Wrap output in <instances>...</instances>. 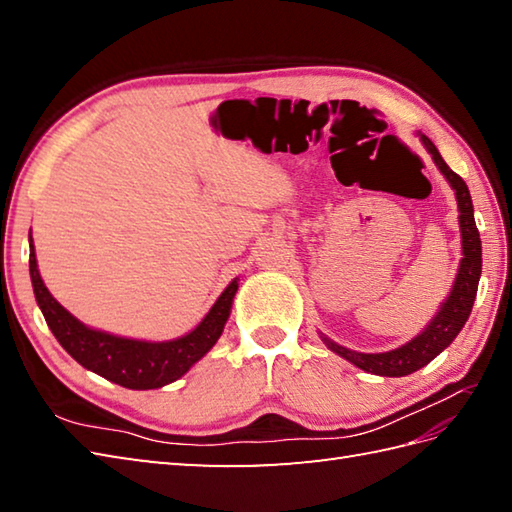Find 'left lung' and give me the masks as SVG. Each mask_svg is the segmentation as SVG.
Wrapping results in <instances>:
<instances>
[{"mask_svg": "<svg viewBox=\"0 0 512 512\" xmlns=\"http://www.w3.org/2000/svg\"><path fill=\"white\" fill-rule=\"evenodd\" d=\"M424 147L429 149V154L436 160L438 169L444 173V178L451 182L455 189V198H458V209H460V231H462V262L458 277H455V284L449 299L444 301V306L436 314L427 330L418 334L416 339L409 341L407 345L398 347V350H391L385 354H361L352 352L343 345H336L330 339H323L325 345L330 347L332 352L343 356L345 361L354 363L356 367L365 369L369 374L376 376H407L411 372H418L420 367L431 363L444 347H449L455 336L460 334L464 328L466 319L473 310V301L477 295V284H480L482 275V242H480V231L475 226L473 217V202L471 193L466 182L458 176V173L451 171L447 162L442 160L440 151L436 145L431 143L427 136H420Z\"/></svg>", "mask_w": 512, "mask_h": 512, "instance_id": "left-lung-1", "label": "left lung"}]
</instances>
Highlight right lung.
<instances>
[{"mask_svg":"<svg viewBox=\"0 0 512 512\" xmlns=\"http://www.w3.org/2000/svg\"><path fill=\"white\" fill-rule=\"evenodd\" d=\"M30 279L48 328L57 336L63 350L85 369H90V372L127 389H156L173 383V380H178L182 374H187L189 367L193 363H198L215 345V341L220 339L228 312H231L233 297L237 292V281H231L198 328L189 332L187 336H182V339L165 343H147L121 339V336L99 330H90L88 325L74 319L72 314L50 295L48 288L43 286L37 270L35 248H32V237Z\"/></svg>","mask_w":512,"mask_h":512,"instance_id":"add662e5","label":"right lung"}]
</instances>
